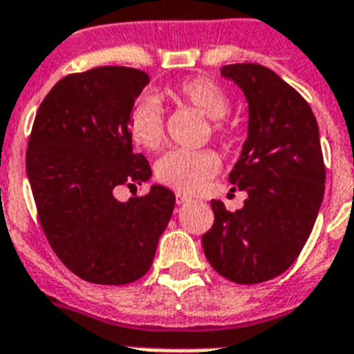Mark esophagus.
I'll use <instances>...</instances> for the list:
<instances>
[{"mask_svg": "<svg viewBox=\"0 0 354 354\" xmlns=\"http://www.w3.org/2000/svg\"><path fill=\"white\" fill-rule=\"evenodd\" d=\"M189 200H191V198H189L187 194H182V193H178V194H176V204H178V205L185 204V202H189Z\"/></svg>", "mask_w": 354, "mask_h": 354, "instance_id": "obj_1", "label": "esophagus"}]
</instances>
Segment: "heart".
<instances>
[{"mask_svg": "<svg viewBox=\"0 0 354 354\" xmlns=\"http://www.w3.org/2000/svg\"><path fill=\"white\" fill-rule=\"evenodd\" d=\"M165 95L180 104L196 108L211 119V132L215 136H227L230 124L226 113L230 112V95L216 80L209 77H189L178 84L169 86ZM128 133L138 147L145 150L160 149L165 128L163 108L156 97H143L133 104L128 118ZM221 171V158L211 150H171L156 161V180L180 193H198L205 183Z\"/></svg>", "mask_w": 354, "mask_h": 354, "instance_id": "heart-1", "label": "heart"}]
</instances>
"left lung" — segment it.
I'll return each instance as SVG.
<instances>
[{"label": "left lung", "mask_w": 354, "mask_h": 354, "mask_svg": "<svg viewBox=\"0 0 354 354\" xmlns=\"http://www.w3.org/2000/svg\"><path fill=\"white\" fill-rule=\"evenodd\" d=\"M248 101V138L230 182L246 191L242 209L211 200L215 224L202 236L226 279L255 285L290 268L305 246L325 191L318 122L308 102L259 64L222 66Z\"/></svg>", "instance_id": "1"}]
</instances>
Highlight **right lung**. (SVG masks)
I'll use <instances>...</instances> for the list:
<instances>
[{
    "instance_id": "1",
    "label": "right lung",
    "mask_w": 354,
    "mask_h": 354,
    "mask_svg": "<svg viewBox=\"0 0 354 354\" xmlns=\"http://www.w3.org/2000/svg\"><path fill=\"white\" fill-rule=\"evenodd\" d=\"M141 69L102 66L58 80L41 101L27 147L38 218L58 259L80 279L128 285L154 261L176 196L163 185L119 202L113 189L149 182L128 133Z\"/></svg>"
}]
</instances>
